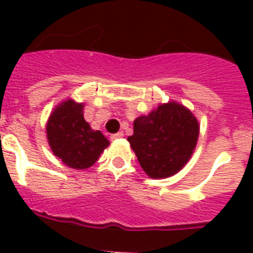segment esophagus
Segmentation results:
<instances>
[{
	"mask_svg": "<svg viewBox=\"0 0 253 253\" xmlns=\"http://www.w3.org/2000/svg\"><path fill=\"white\" fill-rule=\"evenodd\" d=\"M110 138H111V140H118V139L123 138V132L122 131H119V132H117V134L111 135Z\"/></svg>",
	"mask_w": 253,
	"mask_h": 253,
	"instance_id": "obj_1",
	"label": "esophagus"
}]
</instances>
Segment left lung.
<instances>
[{"label":"left lung","mask_w":253,"mask_h":253,"mask_svg":"<svg viewBox=\"0 0 253 253\" xmlns=\"http://www.w3.org/2000/svg\"><path fill=\"white\" fill-rule=\"evenodd\" d=\"M200 135L192 111L170 101L134 121V134L127 138L143 170L152 178L176 174L189 162Z\"/></svg>","instance_id":"left-lung-1"}]
</instances>
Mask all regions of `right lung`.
<instances>
[{"mask_svg":"<svg viewBox=\"0 0 253 253\" xmlns=\"http://www.w3.org/2000/svg\"><path fill=\"white\" fill-rule=\"evenodd\" d=\"M83 110L84 103L65 99L51 113L45 127L48 144L55 156L73 169L91 167L110 144L101 131L91 130Z\"/></svg>","mask_w":253,"mask_h":253,"instance_id":"add662e5","label":"right lung"}]
</instances>
